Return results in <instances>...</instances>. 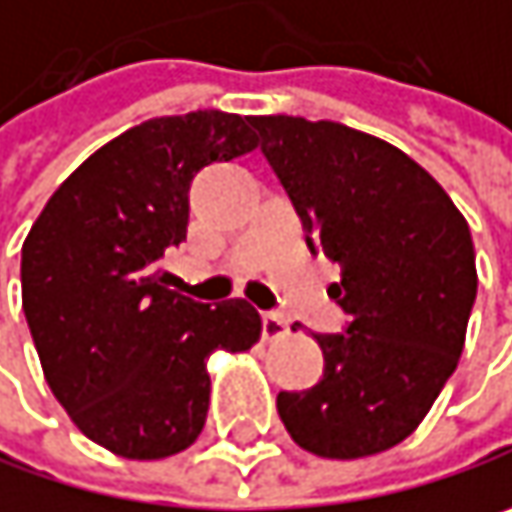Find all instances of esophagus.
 I'll return each mask as SVG.
<instances>
[{
	"mask_svg": "<svg viewBox=\"0 0 512 512\" xmlns=\"http://www.w3.org/2000/svg\"><path fill=\"white\" fill-rule=\"evenodd\" d=\"M260 326H263V341H278V338H284L287 329H290V323H287L281 314H275V311H266V314L260 317Z\"/></svg>",
	"mask_w": 512,
	"mask_h": 512,
	"instance_id": "34e87169",
	"label": "esophagus"
}]
</instances>
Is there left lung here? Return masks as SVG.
I'll return each instance as SVG.
<instances>
[{
	"instance_id": "1",
	"label": "left lung",
	"mask_w": 512,
	"mask_h": 512,
	"mask_svg": "<svg viewBox=\"0 0 512 512\" xmlns=\"http://www.w3.org/2000/svg\"><path fill=\"white\" fill-rule=\"evenodd\" d=\"M302 219L311 255L341 266L344 332L314 335L323 376L281 391L293 442L358 460L403 442L457 370L477 296L471 231L448 192L394 145L335 121L249 118Z\"/></svg>"
}]
</instances>
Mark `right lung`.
<instances>
[{"label":"right lung","mask_w":512,"mask_h":512,"mask_svg":"<svg viewBox=\"0 0 512 512\" xmlns=\"http://www.w3.org/2000/svg\"><path fill=\"white\" fill-rule=\"evenodd\" d=\"M252 148L243 115L145 121L88 156L23 243V311L52 394L118 457L186 451L207 418L210 353L260 338L246 299L195 302L159 269L165 249L186 240L195 174Z\"/></svg>","instance_id":"obj_1"}]
</instances>
